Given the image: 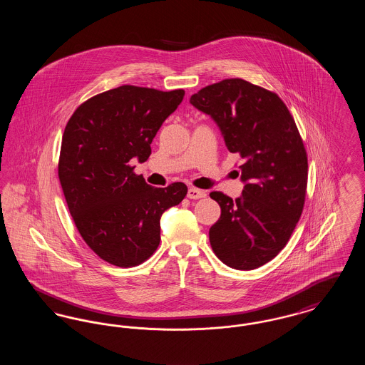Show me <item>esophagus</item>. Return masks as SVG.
<instances>
[{
  "mask_svg": "<svg viewBox=\"0 0 365 365\" xmlns=\"http://www.w3.org/2000/svg\"><path fill=\"white\" fill-rule=\"evenodd\" d=\"M187 197L191 198V200H198V198L207 197V192L204 190H200V189H195V187H190L187 190Z\"/></svg>",
  "mask_w": 365,
  "mask_h": 365,
  "instance_id": "34e87169",
  "label": "esophagus"
}]
</instances>
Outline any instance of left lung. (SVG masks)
Here are the masks:
<instances>
[{"label":"left lung","instance_id":"8db88e82","mask_svg":"<svg viewBox=\"0 0 365 365\" xmlns=\"http://www.w3.org/2000/svg\"><path fill=\"white\" fill-rule=\"evenodd\" d=\"M190 103L242 160V197L209 194L222 209L209 230L212 250L231 268H259L289 242L305 204L308 156L294 118L277 93L240 78L201 88Z\"/></svg>","mask_w":365,"mask_h":365}]
</instances>
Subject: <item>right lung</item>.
<instances>
[{
  "label": "right lung",
  "mask_w": 365,
  "mask_h": 365,
  "mask_svg": "<svg viewBox=\"0 0 365 365\" xmlns=\"http://www.w3.org/2000/svg\"><path fill=\"white\" fill-rule=\"evenodd\" d=\"M183 88L123 86L79 105L66 125L58 179L72 220L87 246L122 268L148 260L160 243V217L187 187L149 186L131 160L146 161L163 122L182 103Z\"/></svg>",
  "instance_id": "right-lung-1"
}]
</instances>
